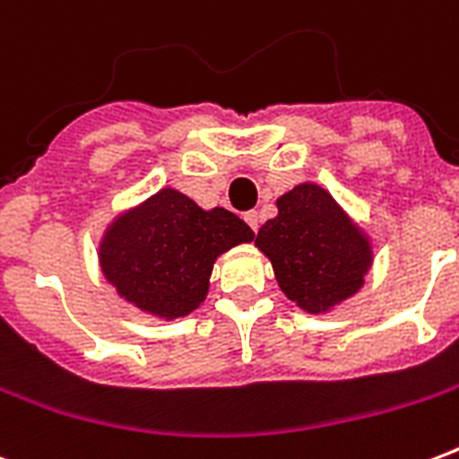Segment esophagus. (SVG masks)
Segmentation results:
<instances>
[{
    "instance_id": "esophagus-1",
    "label": "esophagus",
    "mask_w": 459,
    "mask_h": 459,
    "mask_svg": "<svg viewBox=\"0 0 459 459\" xmlns=\"http://www.w3.org/2000/svg\"><path fill=\"white\" fill-rule=\"evenodd\" d=\"M245 221L250 223V229L257 233V230H259V214H257V212H247V214H245Z\"/></svg>"
}]
</instances>
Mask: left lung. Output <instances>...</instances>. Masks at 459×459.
Masks as SVG:
<instances>
[{"label":"left lung","instance_id":"left-lung-1","mask_svg":"<svg viewBox=\"0 0 459 459\" xmlns=\"http://www.w3.org/2000/svg\"><path fill=\"white\" fill-rule=\"evenodd\" d=\"M276 207L255 245L288 300L307 314H328L359 293L374 266V243L362 223L314 180L281 195Z\"/></svg>","mask_w":459,"mask_h":459}]
</instances>
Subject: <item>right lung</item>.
<instances>
[{
  "label": "right lung",
  "instance_id": "obj_1",
  "mask_svg": "<svg viewBox=\"0 0 459 459\" xmlns=\"http://www.w3.org/2000/svg\"><path fill=\"white\" fill-rule=\"evenodd\" d=\"M252 238L250 226L233 212L202 209L166 186L107 223L97 262L121 300L154 319L173 321L204 302L216 259Z\"/></svg>",
  "mask_w": 459,
  "mask_h": 459
}]
</instances>
